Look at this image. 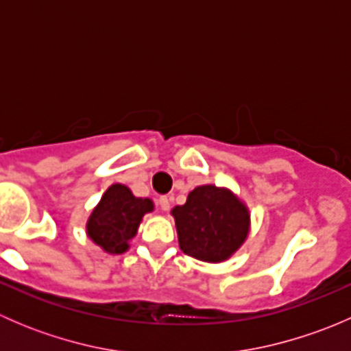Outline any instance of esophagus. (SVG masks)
<instances>
[{"mask_svg": "<svg viewBox=\"0 0 351 351\" xmlns=\"http://www.w3.org/2000/svg\"><path fill=\"white\" fill-rule=\"evenodd\" d=\"M158 204H159V208H161L162 212H168L169 210V197H166V195L159 197Z\"/></svg>", "mask_w": 351, "mask_h": 351, "instance_id": "esophagus-1", "label": "esophagus"}]
</instances>
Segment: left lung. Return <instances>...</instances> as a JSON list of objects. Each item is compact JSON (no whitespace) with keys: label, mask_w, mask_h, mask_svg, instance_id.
Returning a JSON list of instances; mask_svg holds the SVG:
<instances>
[{"label":"left lung","mask_w":351,"mask_h":351,"mask_svg":"<svg viewBox=\"0 0 351 351\" xmlns=\"http://www.w3.org/2000/svg\"><path fill=\"white\" fill-rule=\"evenodd\" d=\"M171 214L183 253L208 263L228 260L250 231L246 205L228 189L214 185L197 186Z\"/></svg>","instance_id":"obj_1"}]
</instances>
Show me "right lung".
<instances>
[{
	"mask_svg": "<svg viewBox=\"0 0 351 351\" xmlns=\"http://www.w3.org/2000/svg\"><path fill=\"white\" fill-rule=\"evenodd\" d=\"M153 208L149 198L134 197L125 185L115 183L91 212L86 224L88 236L107 253H123L129 250V241L136 236L144 214Z\"/></svg>",
	"mask_w": 351,
	"mask_h": 351,
	"instance_id": "add662e5",
	"label": "right lung"
}]
</instances>
